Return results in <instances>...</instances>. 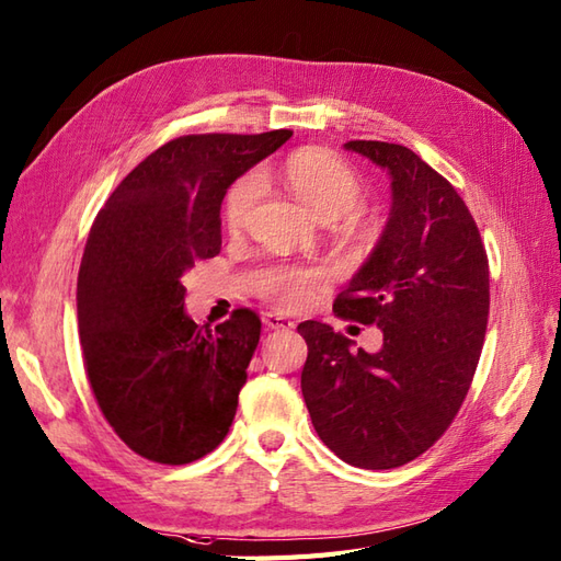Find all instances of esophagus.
<instances>
[{
	"label": "esophagus",
	"instance_id": "1",
	"mask_svg": "<svg viewBox=\"0 0 561 561\" xmlns=\"http://www.w3.org/2000/svg\"><path fill=\"white\" fill-rule=\"evenodd\" d=\"M264 323H266L268 329H276V331H290V329H295V323L288 317H280L276 312H266L264 314Z\"/></svg>",
	"mask_w": 561,
	"mask_h": 561
}]
</instances>
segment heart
Segmentation results:
<instances>
[{
	"label": "heart",
	"mask_w": 561,
	"mask_h": 561,
	"mask_svg": "<svg viewBox=\"0 0 561 561\" xmlns=\"http://www.w3.org/2000/svg\"><path fill=\"white\" fill-rule=\"evenodd\" d=\"M278 178L309 214L333 222L363 202V184L343 160L323 148H305L278 165ZM261 196V178L247 172L234 180L222 202V222L228 230H242ZM321 280L319 271H280L266 283V297L280 307H300Z\"/></svg>",
	"instance_id": "heart-1"
}]
</instances>
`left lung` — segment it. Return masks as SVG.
Here are the masks:
<instances>
[{
	"mask_svg": "<svg viewBox=\"0 0 561 561\" xmlns=\"http://www.w3.org/2000/svg\"><path fill=\"white\" fill-rule=\"evenodd\" d=\"M391 180L379 242L333 312L377 323L365 353L329 323L302 321V396L321 442L345 463L386 470L425 454L476 375L490 314V266L463 198L410 148L347 141Z\"/></svg>",
	"mask_w": 561,
	"mask_h": 561,
	"instance_id": "1",
	"label": "left lung"
}]
</instances>
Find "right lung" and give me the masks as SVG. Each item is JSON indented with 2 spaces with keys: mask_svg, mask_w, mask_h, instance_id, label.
Wrapping results in <instances>:
<instances>
[{
  "mask_svg": "<svg viewBox=\"0 0 561 561\" xmlns=\"http://www.w3.org/2000/svg\"><path fill=\"white\" fill-rule=\"evenodd\" d=\"M290 136H180L141 160L95 216L77 285L83 365L110 427L156 463H192L232 425L261 319L234 309L216 329L198 327L182 276L220 252L228 186Z\"/></svg>",
  "mask_w": 561,
  "mask_h": 561,
  "instance_id": "add662e5",
  "label": "right lung"
}]
</instances>
